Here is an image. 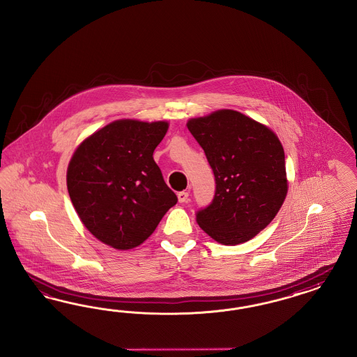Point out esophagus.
<instances>
[{
  "label": "esophagus",
  "instance_id": "34e87169",
  "mask_svg": "<svg viewBox=\"0 0 357 357\" xmlns=\"http://www.w3.org/2000/svg\"><path fill=\"white\" fill-rule=\"evenodd\" d=\"M188 196H190V194H188L187 191H181V192L178 194V200H179V203H185V202H188Z\"/></svg>",
  "mask_w": 357,
  "mask_h": 357
}]
</instances>
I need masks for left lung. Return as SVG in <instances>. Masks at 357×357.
<instances>
[{"mask_svg": "<svg viewBox=\"0 0 357 357\" xmlns=\"http://www.w3.org/2000/svg\"><path fill=\"white\" fill-rule=\"evenodd\" d=\"M187 128L206 153L216 183L211 204L196 212L197 224L222 245L255 237L275 218L288 191L278 136L233 109L191 119Z\"/></svg>", "mask_w": 357, "mask_h": 357, "instance_id": "8db88e82", "label": "left lung"}]
</instances>
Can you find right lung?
Masks as SVG:
<instances>
[{
    "instance_id": "add662e5",
    "label": "right lung",
    "mask_w": 357,
    "mask_h": 357,
    "mask_svg": "<svg viewBox=\"0 0 357 357\" xmlns=\"http://www.w3.org/2000/svg\"><path fill=\"white\" fill-rule=\"evenodd\" d=\"M167 127L166 121L109 123L77 148L68 166V192L78 216L114 249L141 245L178 202L153 160Z\"/></svg>"
}]
</instances>
